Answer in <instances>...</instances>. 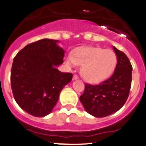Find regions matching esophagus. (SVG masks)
<instances>
[{
    "label": "esophagus",
    "instance_id": "esophagus-1",
    "mask_svg": "<svg viewBox=\"0 0 146 146\" xmlns=\"http://www.w3.org/2000/svg\"><path fill=\"white\" fill-rule=\"evenodd\" d=\"M78 78H79V76H78L76 74H74L73 75V79H77Z\"/></svg>",
    "mask_w": 146,
    "mask_h": 146
}]
</instances>
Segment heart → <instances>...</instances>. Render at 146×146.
I'll return each instance as SVG.
<instances>
[{"instance_id": "heart-1", "label": "heart", "mask_w": 146, "mask_h": 146, "mask_svg": "<svg viewBox=\"0 0 146 146\" xmlns=\"http://www.w3.org/2000/svg\"><path fill=\"white\" fill-rule=\"evenodd\" d=\"M66 62L70 67L82 65V74L86 81L97 83L109 77L117 64V56L111 50L101 47L80 49L74 56L69 54Z\"/></svg>"}]
</instances>
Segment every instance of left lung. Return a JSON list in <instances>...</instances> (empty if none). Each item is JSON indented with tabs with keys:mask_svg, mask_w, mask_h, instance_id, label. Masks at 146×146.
Instances as JSON below:
<instances>
[{
	"mask_svg": "<svg viewBox=\"0 0 146 146\" xmlns=\"http://www.w3.org/2000/svg\"><path fill=\"white\" fill-rule=\"evenodd\" d=\"M117 64L110 78L99 84H85L79 99L85 110L95 117H105L119 111L129 95L132 80V65L128 57L116 47Z\"/></svg>",
	"mask_w": 146,
	"mask_h": 146,
	"instance_id": "obj_1",
	"label": "left lung"
}]
</instances>
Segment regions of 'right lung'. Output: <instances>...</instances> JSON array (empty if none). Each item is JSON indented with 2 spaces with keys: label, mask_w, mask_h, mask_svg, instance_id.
<instances>
[{
  "label": "right lung",
  "mask_w": 146,
  "mask_h": 146,
  "mask_svg": "<svg viewBox=\"0 0 146 146\" xmlns=\"http://www.w3.org/2000/svg\"><path fill=\"white\" fill-rule=\"evenodd\" d=\"M57 40L42 39L26 45L14 57L11 84L14 99L25 111L36 117L51 113L62 89L72 74L59 71L64 51Z\"/></svg>",
  "instance_id": "1"
}]
</instances>
